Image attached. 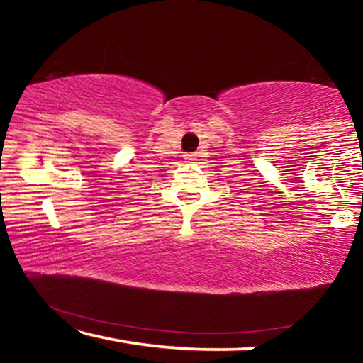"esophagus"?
Instances as JSON below:
<instances>
[{
    "label": "esophagus",
    "instance_id": "esophagus-1",
    "mask_svg": "<svg viewBox=\"0 0 363 363\" xmlns=\"http://www.w3.org/2000/svg\"><path fill=\"white\" fill-rule=\"evenodd\" d=\"M184 158H186V162H189V163H194L195 160H196V155H195V153H187V155L184 157Z\"/></svg>",
    "mask_w": 363,
    "mask_h": 363
}]
</instances>
